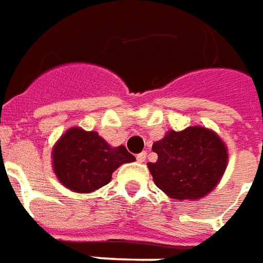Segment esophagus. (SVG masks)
<instances>
[{
    "label": "esophagus",
    "mask_w": 263,
    "mask_h": 263,
    "mask_svg": "<svg viewBox=\"0 0 263 263\" xmlns=\"http://www.w3.org/2000/svg\"><path fill=\"white\" fill-rule=\"evenodd\" d=\"M145 157H147V153H145V151H143V153H140V154L137 155V161H139L140 164H141V162H144L145 161Z\"/></svg>",
    "instance_id": "esophagus-1"
}]
</instances>
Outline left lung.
Instances as JSON below:
<instances>
[{"label":"left lung","instance_id":"1","mask_svg":"<svg viewBox=\"0 0 263 263\" xmlns=\"http://www.w3.org/2000/svg\"><path fill=\"white\" fill-rule=\"evenodd\" d=\"M157 162H148L154 183L178 202L208 196L221 181L229 150L216 132L191 126L182 132L168 130L153 144Z\"/></svg>","mask_w":263,"mask_h":263}]
</instances>
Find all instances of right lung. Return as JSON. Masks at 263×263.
<instances>
[{"label": "right lung", "mask_w": 263, "mask_h": 263, "mask_svg": "<svg viewBox=\"0 0 263 263\" xmlns=\"http://www.w3.org/2000/svg\"><path fill=\"white\" fill-rule=\"evenodd\" d=\"M136 161L124 145L112 147L97 132L70 127L51 150V164L63 186L91 193L108 185L119 166Z\"/></svg>", "instance_id": "add662e5"}]
</instances>
